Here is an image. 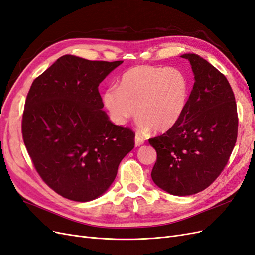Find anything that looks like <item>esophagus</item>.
Wrapping results in <instances>:
<instances>
[{"label":"esophagus","mask_w":255,"mask_h":255,"mask_svg":"<svg viewBox=\"0 0 255 255\" xmlns=\"http://www.w3.org/2000/svg\"><path fill=\"white\" fill-rule=\"evenodd\" d=\"M143 143H144V139L141 136L136 135L135 136V145L140 146V145H142Z\"/></svg>","instance_id":"34e87169"}]
</instances>
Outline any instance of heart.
Segmentation results:
<instances>
[{"instance_id":"1","label":"heart","mask_w":255,"mask_h":255,"mask_svg":"<svg viewBox=\"0 0 255 255\" xmlns=\"http://www.w3.org/2000/svg\"><path fill=\"white\" fill-rule=\"evenodd\" d=\"M189 96L190 81L180 68L138 65L121 76L119 87L105 90L103 104L118 126L137 112L139 130L165 133L183 117Z\"/></svg>"}]
</instances>
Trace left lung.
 Here are the masks:
<instances>
[{
  "label": "left lung",
  "mask_w": 255,
  "mask_h": 255,
  "mask_svg": "<svg viewBox=\"0 0 255 255\" xmlns=\"http://www.w3.org/2000/svg\"><path fill=\"white\" fill-rule=\"evenodd\" d=\"M188 59L195 82L178 124L148 139L157 152L152 179L172 195L205 190L221 175L238 138L239 117L234 93L225 75L195 54Z\"/></svg>",
  "instance_id": "1"
}]
</instances>
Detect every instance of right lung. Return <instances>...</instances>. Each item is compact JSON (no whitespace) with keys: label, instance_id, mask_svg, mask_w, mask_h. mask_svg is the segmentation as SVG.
Segmentation results:
<instances>
[{"label":"right lung","instance_id":"1","mask_svg":"<svg viewBox=\"0 0 255 255\" xmlns=\"http://www.w3.org/2000/svg\"><path fill=\"white\" fill-rule=\"evenodd\" d=\"M122 62L65 55L30 86L24 143L42 180L67 199L83 203L102 195L134 148L135 133L109 119L98 90Z\"/></svg>","mask_w":255,"mask_h":255}]
</instances>
